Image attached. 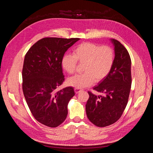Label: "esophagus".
I'll use <instances>...</instances> for the list:
<instances>
[{"instance_id":"esophagus-1","label":"esophagus","mask_w":153,"mask_h":153,"mask_svg":"<svg viewBox=\"0 0 153 153\" xmlns=\"http://www.w3.org/2000/svg\"><path fill=\"white\" fill-rule=\"evenodd\" d=\"M82 91V90L80 89H77V88H75V92L76 94H78L79 93V92H80Z\"/></svg>"}]
</instances>
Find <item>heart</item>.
I'll use <instances>...</instances> for the list:
<instances>
[{
	"instance_id": "b5f03b06",
	"label": "heart",
	"mask_w": 153,
	"mask_h": 153,
	"mask_svg": "<svg viewBox=\"0 0 153 153\" xmlns=\"http://www.w3.org/2000/svg\"><path fill=\"white\" fill-rule=\"evenodd\" d=\"M114 50L108 46L86 42L78 46L72 55H65L62 59V66L67 73L73 74L76 71L77 61L84 64V73L69 78L68 84L82 89L89 87L95 80L100 82L110 73L114 62Z\"/></svg>"
}]
</instances>
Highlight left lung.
<instances>
[{"instance_id": "left-lung-1", "label": "left lung", "mask_w": 153, "mask_h": 153, "mask_svg": "<svg viewBox=\"0 0 153 153\" xmlns=\"http://www.w3.org/2000/svg\"><path fill=\"white\" fill-rule=\"evenodd\" d=\"M114 47L115 58L110 73L94 90L103 96L91 92L85 105L87 116L96 126L105 127L121 117L128 103L131 85V61L129 53L116 39H110Z\"/></svg>"}]
</instances>
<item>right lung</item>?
<instances>
[{
    "mask_svg": "<svg viewBox=\"0 0 153 153\" xmlns=\"http://www.w3.org/2000/svg\"><path fill=\"white\" fill-rule=\"evenodd\" d=\"M79 38H43L27 52L22 69V89L34 118L55 128L67 117L68 105L75 94L72 87L57 91L64 81L62 59Z\"/></svg>",
    "mask_w": 153,
    "mask_h": 153,
    "instance_id": "right-lung-1",
    "label": "right lung"
}]
</instances>
